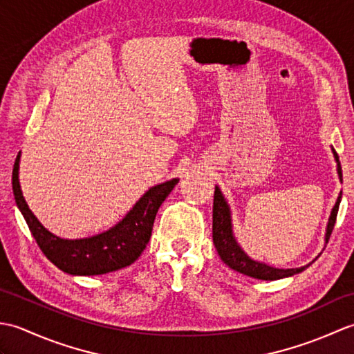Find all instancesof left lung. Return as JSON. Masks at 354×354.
I'll return each mask as SVG.
<instances>
[{
    "mask_svg": "<svg viewBox=\"0 0 354 354\" xmlns=\"http://www.w3.org/2000/svg\"><path fill=\"white\" fill-rule=\"evenodd\" d=\"M333 153L337 162V175H339V179H342L339 156H337V153L335 152V149H333ZM341 198H342V193H339V196H337L336 204L332 209V214H330L327 232H326V242H328V239L332 236V231L335 228ZM213 243L216 246V251L219 252L221 259L225 261V265H228L231 269L237 270L240 274L252 277V278H259V280H278V278L290 277L293 274L301 272L304 269V268L277 269V268L265 265V263L255 261L248 257V255L242 251V248H240L239 243L236 242L234 236H232L230 207L227 204V201L223 199L219 187H216L214 201H213Z\"/></svg>",
    "mask_w": 354,
    "mask_h": 354,
    "instance_id": "1",
    "label": "left lung"
}]
</instances>
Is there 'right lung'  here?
I'll return each mask as SVG.
<instances>
[{
  "mask_svg": "<svg viewBox=\"0 0 354 354\" xmlns=\"http://www.w3.org/2000/svg\"><path fill=\"white\" fill-rule=\"evenodd\" d=\"M18 169L19 155L13 164L12 189L28 230L45 257L64 272L71 275H100L132 265L149 243L158 209L179 181V179H171L152 187L122 222L102 234L66 240L45 230L28 208L19 187Z\"/></svg>",
  "mask_w": 354,
  "mask_h": 354,
  "instance_id": "1",
  "label": "right lung"
}]
</instances>
